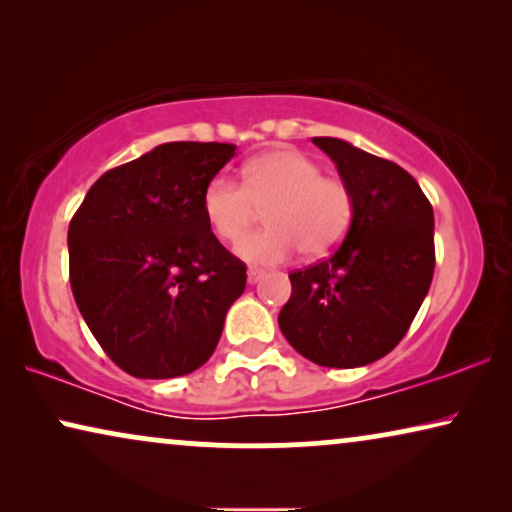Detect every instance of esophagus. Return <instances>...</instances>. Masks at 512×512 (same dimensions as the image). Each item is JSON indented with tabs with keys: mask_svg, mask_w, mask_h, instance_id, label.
<instances>
[{
	"mask_svg": "<svg viewBox=\"0 0 512 512\" xmlns=\"http://www.w3.org/2000/svg\"><path fill=\"white\" fill-rule=\"evenodd\" d=\"M265 275L263 270H258V268H249L247 270V282L249 284H256V282H261V277Z\"/></svg>",
	"mask_w": 512,
	"mask_h": 512,
	"instance_id": "1",
	"label": "esophagus"
}]
</instances>
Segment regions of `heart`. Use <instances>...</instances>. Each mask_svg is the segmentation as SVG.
Here are the masks:
<instances>
[{
  "instance_id": "b5f03b06",
  "label": "heart",
  "mask_w": 512,
  "mask_h": 512,
  "mask_svg": "<svg viewBox=\"0 0 512 512\" xmlns=\"http://www.w3.org/2000/svg\"><path fill=\"white\" fill-rule=\"evenodd\" d=\"M209 228L223 242H237L266 212L270 229L237 244L247 263L272 265L303 249L321 258L347 235L354 198L345 181L324 177L317 160L293 149L268 151L249 160L244 184L219 174L202 195Z\"/></svg>"
}]
</instances>
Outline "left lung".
I'll return each instance as SVG.
<instances>
[{"label": "left lung", "mask_w": 512, "mask_h": 512, "mask_svg": "<svg viewBox=\"0 0 512 512\" xmlns=\"http://www.w3.org/2000/svg\"><path fill=\"white\" fill-rule=\"evenodd\" d=\"M354 198L335 254L291 272L279 312L289 345L324 368L368 366L394 349L433 279V209L403 167L338 137H314Z\"/></svg>", "instance_id": "obj_1"}]
</instances>
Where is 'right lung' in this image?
Segmentation results:
<instances>
[{
    "instance_id": "1",
    "label": "right lung",
    "mask_w": 512,
    "mask_h": 512,
    "mask_svg": "<svg viewBox=\"0 0 512 512\" xmlns=\"http://www.w3.org/2000/svg\"><path fill=\"white\" fill-rule=\"evenodd\" d=\"M235 144L170 142L104 172L69 223V282L90 333L144 380L198 370L247 265L216 240L202 195Z\"/></svg>"
}]
</instances>
